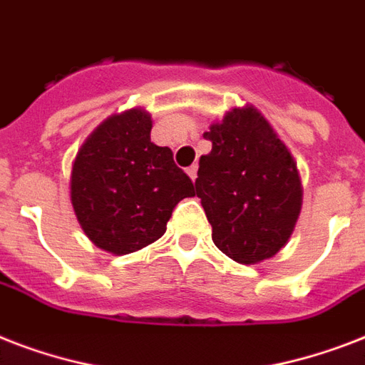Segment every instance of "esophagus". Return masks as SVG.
I'll use <instances>...</instances> for the list:
<instances>
[{
	"instance_id": "1",
	"label": "esophagus",
	"mask_w": 365,
	"mask_h": 365,
	"mask_svg": "<svg viewBox=\"0 0 365 365\" xmlns=\"http://www.w3.org/2000/svg\"><path fill=\"white\" fill-rule=\"evenodd\" d=\"M197 170H199V166H197V165H191V166H189V168H187L189 178H191L193 182H195V178H197Z\"/></svg>"
}]
</instances>
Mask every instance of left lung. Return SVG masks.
Segmentation results:
<instances>
[{"label": "left lung", "instance_id": "1", "mask_svg": "<svg viewBox=\"0 0 365 365\" xmlns=\"http://www.w3.org/2000/svg\"><path fill=\"white\" fill-rule=\"evenodd\" d=\"M205 138L212 151L200 157L195 187L212 240L237 263L269 259L288 242L301 212L294 157L252 106L227 111Z\"/></svg>", "mask_w": 365, "mask_h": 365}]
</instances>
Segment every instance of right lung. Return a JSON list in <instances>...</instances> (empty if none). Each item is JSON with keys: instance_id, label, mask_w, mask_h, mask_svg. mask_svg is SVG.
<instances>
[{"instance_id": "1", "label": "right lung", "mask_w": 365, "mask_h": 365, "mask_svg": "<svg viewBox=\"0 0 365 365\" xmlns=\"http://www.w3.org/2000/svg\"><path fill=\"white\" fill-rule=\"evenodd\" d=\"M140 108L108 117L83 143L71 168V205L98 248L125 255L160 239L172 210L195 185L168 148L151 142Z\"/></svg>"}]
</instances>
